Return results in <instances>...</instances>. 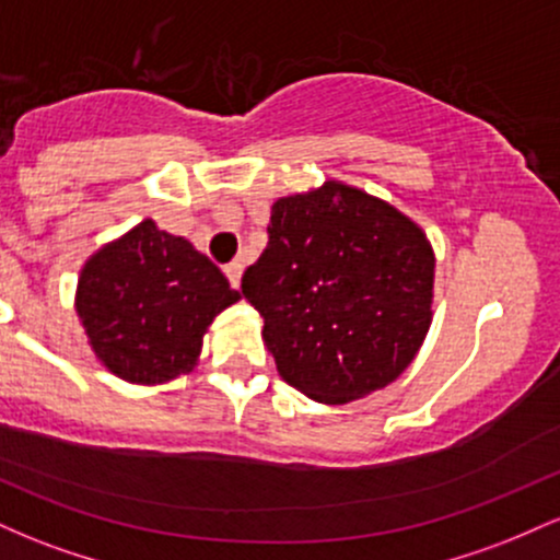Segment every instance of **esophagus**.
I'll list each match as a JSON object with an SVG mask.
<instances>
[{"label":"esophagus","mask_w":560,"mask_h":560,"mask_svg":"<svg viewBox=\"0 0 560 560\" xmlns=\"http://www.w3.org/2000/svg\"><path fill=\"white\" fill-rule=\"evenodd\" d=\"M242 273H244L242 262H229V266H226V279L231 281V287H234V289H240Z\"/></svg>","instance_id":"1"}]
</instances>
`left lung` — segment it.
Returning <instances> with one entry per match:
<instances>
[{
  "label": "left lung",
  "instance_id": "8db88e82",
  "mask_svg": "<svg viewBox=\"0 0 560 560\" xmlns=\"http://www.w3.org/2000/svg\"><path fill=\"white\" fill-rule=\"evenodd\" d=\"M434 247L387 199L337 178L271 208L268 247L242 276L279 376L324 405L384 389L432 326Z\"/></svg>",
  "mask_w": 560,
  "mask_h": 560
}]
</instances>
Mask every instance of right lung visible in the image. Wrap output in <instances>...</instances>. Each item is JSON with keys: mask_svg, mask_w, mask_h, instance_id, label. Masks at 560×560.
<instances>
[{"mask_svg": "<svg viewBox=\"0 0 560 560\" xmlns=\"http://www.w3.org/2000/svg\"><path fill=\"white\" fill-rule=\"evenodd\" d=\"M240 300L208 255L144 218L89 255L73 305L96 361L155 387L195 371L210 324Z\"/></svg>", "mask_w": 560, "mask_h": 560, "instance_id": "right-lung-1", "label": "right lung"}]
</instances>
